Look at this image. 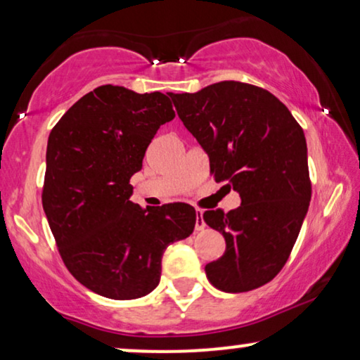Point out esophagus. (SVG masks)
Here are the masks:
<instances>
[{
    "mask_svg": "<svg viewBox=\"0 0 360 360\" xmlns=\"http://www.w3.org/2000/svg\"><path fill=\"white\" fill-rule=\"evenodd\" d=\"M206 228L205 219H203V211L196 210V223H195V229L196 231H203Z\"/></svg>",
    "mask_w": 360,
    "mask_h": 360,
    "instance_id": "1",
    "label": "esophagus"
}]
</instances>
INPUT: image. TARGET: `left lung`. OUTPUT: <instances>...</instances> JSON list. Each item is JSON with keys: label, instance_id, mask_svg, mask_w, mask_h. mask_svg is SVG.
Masks as SVG:
<instances>
[{"label": "left lung", "instance_id": "8db88e82", "mask_svg": "<svg viewBox=\"0 0 360 360\" xmlns=\"http://www.w3.org/2000/svg\"><path fill=\"white\" fill-rule=\"evenodd\" d=\"M170 96L208 154L214 180L229 181L240 196L229 213L205 211V223L226 239L206 277L228 293L262 287L288 260L311 200L302 126L277 96L249 83L219 82Z\"/></svg>", "mask_w": 360, "mask_h": 360}]
</instances>
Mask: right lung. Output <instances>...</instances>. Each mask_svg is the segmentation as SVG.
I'll return each mask as SVG.
<instances>
[{
  "label": "right lung",
  "mask_w": 360,
  "mask_h": 360,
  "mask_svg": "<svg viewBox=\"0 0 360 360\" xmlns=\"http://www.w3.org/2000/svg\"><path fill=\"white\" fill-rule=\"evenodd\" d=\"M169 96L98 86L49 136L44 211L68 272L101 297H146L160 282L165 249L193 233V206L131 201V176L175 117Z\"/></svg>",
  "instance_id": "right-lung-1"
}]
</instances>
